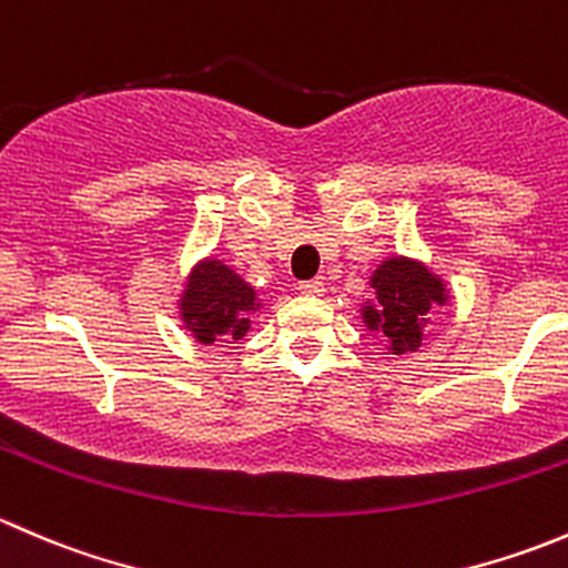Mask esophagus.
<instances>
[{
    "mask_svg": "<svg viewBox=\"0 0 568 568\" xmlns=\"http://www.w3.org/2000/svg\"><path fill=\"white\" fill-rule=\"evenodd\" d=\"M300 294H305V296H321V294H324V280H321V277L302 280V283H300Z\"/></svg>",
    "mask_w": 568,
    "mask_h": 568,
    "instance_id": "34e87169",
    "label": "esophagus"
}]
</instances>
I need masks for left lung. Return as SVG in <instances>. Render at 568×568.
Returning <instances> with one entry per match:
<instances>
[{
	"label": "left lung",
	"mask_w": 568,
	"mask_h": 568,
	"mask_svg": "<svg viewBox=\"0 0 568 568\" xmlns=\"http://www.w3.org/2000/svg\"><path fill=\"white\" fill-rule=\"evenodd\" d=\"M371 288L376 291V305L363 307L368 329H379L393 354L417 352L426 313L448 300L443 280L434 277L420 263L390 257L374 272Z\"/></svg>",
	"instance_id": "obj_1"
}]
</instances>
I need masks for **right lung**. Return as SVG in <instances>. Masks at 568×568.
<instances>
[{
	"instance_id": "right-lung-1",
	"label": "right lung",
	"mask_w": 568,
	"mask_h": 568,
	"mask_svg": "<svg viewBox=\"0 0 568 568\" xmlns=\"http://www.w3.org/2000/svg\"><path fill=\"white\" fill-rule=\"evenodd\" d=\"M252 311H257L255 291L220 261H205L194 268L181 296L183 324L200 343L244 337Z\"/></svg>"
}]
</instances>
